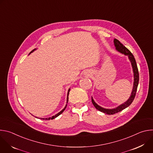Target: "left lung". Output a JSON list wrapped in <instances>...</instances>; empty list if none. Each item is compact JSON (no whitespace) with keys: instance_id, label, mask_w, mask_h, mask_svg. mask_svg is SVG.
<instances>
[{"instance_id":"obj_1","label":"left lung","mask_w":153,"mask_h":153,"mask_svg":"<svg viewBox=\"0 0 153 153\" xmlns=\"http://www.w3.org/2000/svg\"><path fill=\"white\" fill-rule=\"evenodd\" d=\"M114 43L116 47V49L117 51L121 53L122 54H123L126 56H128L129 60L131 62V63L132 65V68H133V71L134 73V83H133V90L131 92V94L130 95L129 98L123 103L121 104L120 105L118 106L117 107L113 109H106L104 108H102L98 105L93 100V97H91V101L93 104V105L95 106V108L97 109V110L104 113L107 114H114L115 113H119L121 111H122L124 109L129 106L131 103L133 102L134 97L136 96L137 89V86L139 84V71H138V68L136 64V62L135 60V58L133 54L131 53V51L126 48L122 43L120 42L119 40H118L116 39H114Z\"/></svg>"}]
</instances>
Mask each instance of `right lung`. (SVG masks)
<instances>
[{
  "label": "right lung",
  "mask_w": 153,
  "mask_h": 153,
  "mask_svg": "<svg viewBox=\"0 0 153 153\" xmlns=\"http://www.w3.org/2000/svg\"><path fill=\"white\" fill-rule=\"evenodd\" d=\"M36 49L35 48V49H34L33 50H32L30 53V54H31V53H33L34 50H36ZM70 88L68 90V93H67V103H68V95H69V92H70ZM67 104L66 105V106H65V108L63 109V110H62V111H60L59 113H58L57 114H56L55 116H52L51 117H48V118H39V119H42V120H52V119H54V118H56V117H57V116H59L60 114H61L63 111H64V110H65V108H66V107H67Z\"/></svg>",
  "instance_id": "right-lung-1"
}]
</instances>
